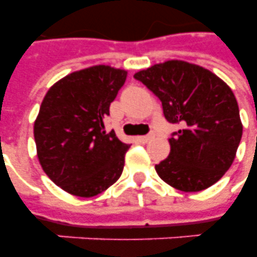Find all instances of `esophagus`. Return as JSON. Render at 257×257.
Here are the masks:
<instances>
[{
  "label": "esophagus",
  "instance_id": "34e87169",
  "mask_svg": "<svg viewBox=\"0 0 257 257\" xmlns=\"http://www.w3.org/2000/svg\"><path fill=\"white\" fill-rule=\"evenodd\" d=\"M153 139L152 135H148V136H139L137 137V140L140 141V143H143V144H147L148 141H151Z\"/></svg>",
  "mask_w": 257,
  "mask_h": 257
}]
</instances>
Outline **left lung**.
<instances>
[{
    "label": "left lung",
    "instance_id": "left-lung-1",
    "mask_svg": "<svg viewBox=\"0 0 257 257\" xmlns=\"http://www.w3.org/2000/svg\"><path fill=\"white\" fill-rule=\"evenodd\" d=\"M135 78L160 98L165 118L180 126L169 139V156L155 167L160 179L183 192L217 183L243 135L232 89L211 70L181 60L156 64Z\"/></svg>",
    "mask_w": 257,
    "mask_h": 257
}]
</instances>
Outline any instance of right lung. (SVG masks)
<instances>
[{
    "mask_svg": "<svg viewBox=\"0 0 257 257\" xmlns=\"http://www.w3.org/2000/svg\"><path fill=\"white\" fill-rule=\"evenodd\" d=\"M128 72L94 65L68 74L46 92L34 121L42 169L56 185L93 197L120 179L131 145L104 131V117Z\"/></svg>",
    "mask_w": 257,
    "mask_h": 257,
    "instance_id": "obj_1",
    "label": "right lung"
}]
</instances>
